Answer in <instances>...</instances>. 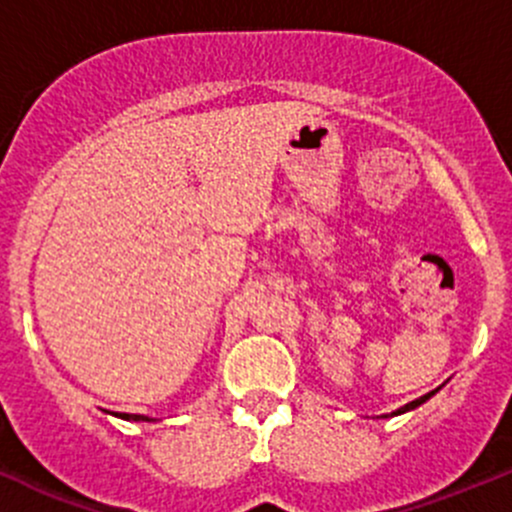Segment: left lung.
Here are the masks:
<instances>
[{
	"label": "left lung",
	"mask_w": 512,
	"mask_h": 512,
	"mask_svg": "<svg viewBox=\"0 0 512 512\" xmlns=\"http://www.w3.org/2000/svg\"><path fill=\"white\" fill-rule=\"evenodd\" d=\"M441 387H444V384H441ZM441 387H436L434 392H429V394H424V397H419V399H414V402H409V404H404V407H399L397 412H392V414H382V416H399V414H407V412H412V409H416V407H421V404L424 402H429L431 397H434L436 392H439Z\"/></svg>",
	"instance_id": "1"
}]
</instances>
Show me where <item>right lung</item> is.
<instances>
[{"instance_id": "1", "label": "right lung", "mask_w": 512, "mask_h": 512, "mask_svg": "<svg viewBox=\"0 0 512 512\" xmlns=\"http://www.w3.org/2000/svg\"><path fill=\"white\" fill-rule=\"evenodd\" d=\"M113 416H118V419H125V421H157V419H152V416H145V414H118L115 412Z\"/></svg>"}]
</instances>
